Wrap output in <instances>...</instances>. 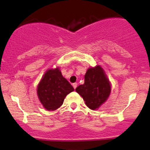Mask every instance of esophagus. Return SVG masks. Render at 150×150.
<instances>
[{
    "label": "esophagus",
    "instance_id": "obj_1",
    "mask_svg": "<svg viewBox=\"0 0 150 150\" xmlns=\"http://www.w3.org/2000/svg\"><path fill=\"white\" fill-rule=\"evenodd\" d=\"M77 84L76 83V82H75V83H73V87H74V89H75L77 87Z\"/></svg>",
    "mask_w": 150,
    "mask_h": 150
}]
</instances>
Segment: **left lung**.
<instances>
[{"mask_svg": "<svg viewBox=\"0 0 150 150\" xmlns=\"http://www.w3.org/2000/svg\"><path fill=\"white\" fill-rule=\"evenodd\" d=\"M75 91L83 98L87 107L97 110L108 99L111 85L104 69L100 65L89 68L85 75V83Z\"/></svg>", "mask_w": 150, "mask_h": 150, "instance_id": "8db88e82", "label": "left lung"}]
</instances>
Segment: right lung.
<instances>
[{
  "instance_id": "1",
  "label": "right lung",
  "mask_w": 150,
  "mask_h": 150,
  "mask_svg": "<svg viewBox=\"0 0 150 150\" xmlns=\"http://www.w3.org/2000/svg\"><path fill=\"white\" fill-rule=\"evenodd\" d=\"M37 96L48 111H55L63 104L65 97L74 88L62 75L59 68L47 70L37 86Z\"/></svg>"
}]
</instances>
